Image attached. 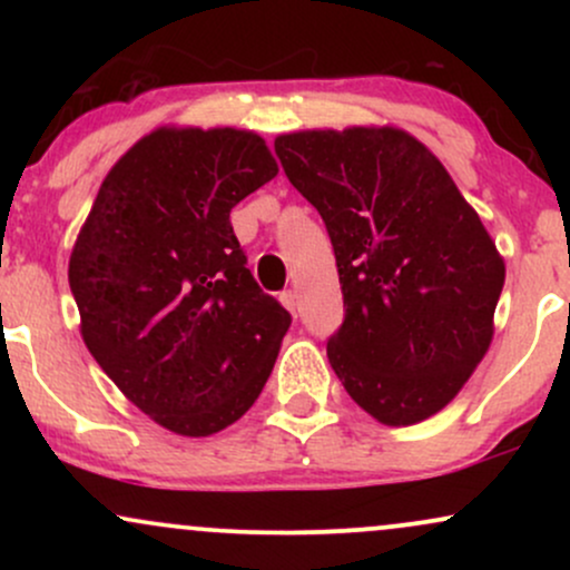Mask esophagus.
<instances>
[{
    "label": "esophagus",
    "instance_id": "34e87169",
    "mask_svg": "<svg viewBox=\"0 0 570 570\" xmlns=\"http://www.w3.org/2000/svg\"><path fill=\"white\" fill-rule=\"evenodd\" d=\"M281 303H284V307L292 313V316H297V292L294 289L281 292Z\"/></svg>",
    "mask_w": 570,
    "mask_h": 570
}]
</instances>
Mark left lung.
Listing matches in <instances>:
<instances>
[{"label":"left lung","mask_w":570,"mask_h":570,"mask_svg":"<svg viewBox=\"0 0 570 570\" xmlns=\"http://www.w3.org/2000/svg\"><path fill=\"white\" fill-rule=\"evenodd\" d=\"M294 187L322 214L345 318L326 356L385 426L440 412L493 337L503 259L444 166L396 128L276 139Z\"/></svg>","instance_id":"8db88e82"}]
</instances>
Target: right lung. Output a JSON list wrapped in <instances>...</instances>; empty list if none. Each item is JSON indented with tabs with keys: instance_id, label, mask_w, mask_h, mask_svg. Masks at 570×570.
I'll use <instances>...</instances> for the list:
<instances>
[{
	"instance_id": "1",
	"label": "right lung",
	"mask_w": 570,
	"mask_h": 570,
	"mask_svg": "<svg viewBox=\"0 0 570 570\" xmlns=\"http://www.w3.org/2000/svg\"><path fill=\"white\" fill-rule=\"evenodd\" d=\"M278 174L252 130L160 128L115 163L77 235L82 340L160 426L208 436L257 402L292 316L259 289L230 212Z\"/></svg>"
}]
</instances>
